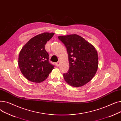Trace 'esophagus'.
Listing matches in <instances>:
<instances>
[{
    "mask_svg": "<svg viewBox=\"0 0 121 121\" xmlns=\"http://www.w3.org/2000/svg\"><path fill=\"white\" fill-rule=\"evenodd\" d=\"M59 64H60L59 62H56V63H55V65H56V66L57 67H58L59 65Z\"/></svg>",
    "mask_w": 121,
    "mask_h": 121,
    "instance_id": "obj_1",
    "label": "esophagus"
}]
</instances>
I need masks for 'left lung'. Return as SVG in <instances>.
I'll use <instances>...</instances> for the list:
<instances>
[{
    "instance_id": "obj_1",
    "label": "left lung",
    "mask_w": 121,
    "mask_h": 121,
    "mask_svg": "<svg viewBox=\"0 0 121 121\" xmlns=\"http://www.w3.org/2000/svg\"><path fill=\"white\" fill-rule=\"evenodd\" d=\"M58 39L67 48L69 69L63 74L68 84L81 87L89 82L98 68V55L95 47L77 34L61 36Z\"/></svg>"
}]
</instances>
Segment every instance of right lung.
I'll return each mask as SVG.
<instances>
[{
	"label": "right lung",
	"instance_id": "1",
	"mask_svg": "<svg viewBox=\"0 0 121 121\" xmlns=\"http://www.w3.org/2000/svg\"><path fill=\"white\" fill-rule=\"evenodd\" d=\"M54 33L44 32L33 37L22 48L18 64L24 77L28 80L39 83L48 77L54 69L49 62L45 45Z\"/></svg>",
	"mask_w": 121,
	"mask_h": 121
}]
</instances>
